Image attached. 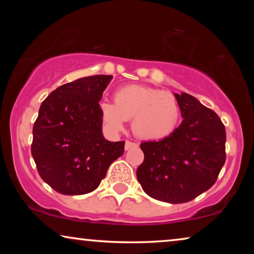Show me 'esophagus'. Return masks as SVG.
<instances>
[{"label":"esophagus","instance_id":"obj_1","mask_svg":"<svg viewBox=\"0 0 254 254\" xmlns=\"http://www.w3.org/2000/svg\"><path fill=\"white\" fill-rule=\"evenodd\" d=\"M137 143H135V142H130V141H126V143H125V149L126 150H129V149L136 147Z\"/></svg>","mask_w":254,"mask_h":254}]
</instances>
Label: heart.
Here are the masks:
<instances>
[{
    "label": "heart",
    "instance_id": "heart-1",
    "mask_svg": "<svg viewBox=\"0 0 254 254\" xmlns=\"http://www.w3.org/2000/svg\"><path fill=\"white\" fill-rule=\"evenodd\" d=\"M116 103L103 100L100 113L104 124L112 131L123 129L131 119L134 133L145 140H157L175 130L180 109L175 96L143 85L124 86L116 92Z\"/></svg>",
    "mask_w": 254,
    "mask_h": 254
}]
</instances>
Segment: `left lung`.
Segmentation results:
<instances>
[{
	"label": "left lung",
	"instance_id": "left-lung-1",
	"mask_svg": "<svg viewBox=\"0 0 254 254\" xmlns=\"http://www.w3.org/2000/svg\"><path fill=\"white\" fill-rule=\"evenodd\" d=\"M184 118L161 141L141 143L144 161L136 170L142 189L152 199L184 203L206 192L225 163V127L213 110L195 97L175 93Z\"/></svg>",
	"mask_w": 254,
	"mask_h": 254
}]
</instances>
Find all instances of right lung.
Here are the masks:
<instances>
[{
	"label": "right lung",
	"mask_w": 254,
	"mask_h": 254,
	"mask_svg": "<svg viewBox=\"0 0 254 254\" xmlns=\"http://www.w3.org/2000/svg\"><path fill=\"white\" fill-rule=\"evenodd\" d=\"M111 79V75L78 78L59 86L41 104L31 152L41 179L59 193L95 190L124 154L125 141H107L102 131L99 100Z\"/></svg>",
	"instance_id": "obj_1"
}]
</instances>
